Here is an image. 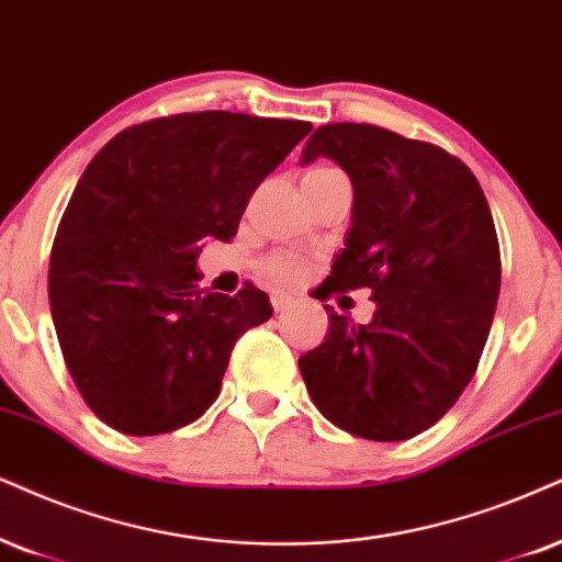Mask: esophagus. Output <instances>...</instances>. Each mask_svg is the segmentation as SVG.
I'll return each instance as SVG.
<instances>
[{
  "label": "esophagus",
  "mask_w": 562,
  "mask_h": 562,
  "mask_svg": "<svg viewBox=\"0 0 562 562\" xmlns=\"http://www.w3.org/2000/svg\"><path fill=\"white\" fill-rule=\"evenodd\" d=\"M269 301H272L274 311H285L288 305L293 303V295H288V293H280V290H274V293L269 295Z\"/></svg>",
  "instance_id": "esophagus-1"
}]
</instances>
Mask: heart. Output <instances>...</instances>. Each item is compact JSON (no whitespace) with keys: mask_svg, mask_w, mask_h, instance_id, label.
<instances>
[{"mask_svg":"<svg viewBox=\"0 0 562 562\" xmlns=\"http://www.w3.org/2000/svg\"><path fill=\"white\" fill-rule=\"evenodd\" d=\"M331 176H342V170L318 162V166H311L305 170L303 181H322V179H331ZM261 272L267 274V280L285 285V282H295L297 277L303 274V261L290 251H277V254H269V257L261 261Z\"/></svg>","mask_w":562,"mask_h":562,"instance_id":"b5f03b06","label":"heart"}]
</instances>
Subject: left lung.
I'll use <instances>...</instances> for the list:
<instances>
[{
	"label": "left lung",
	"instance_id": "obj_1",
	"mask_svg": "<svg viewBox=\"0 0 562 562\" xmlns=\"http://www.w3.org/2000/svg\"><path fill=\"white\" fill-rule=\"evenodd\" d=\"M350 176L352 228L322 293L371 288V324L326 305L329 334L297 360L318 412L352 436L407 440L477 371L501 293V246L474 173L443 147L373 124H326L303 162ZM318 297V293H316Z\"/></svg>",
	"mask_w": 562,
	"mask_h": 562
}]
</instances>
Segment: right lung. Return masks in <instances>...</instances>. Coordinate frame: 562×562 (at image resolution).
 <instances>
[{"label": "right lung", "mask_w": 562, "mask_h": 562, "mask_svg": "<svg viewBox=\"0 0 562 562\" xmlns=\"http://www.w3.org/2000/svg\"><path fill=\"white\" fill-rule=\"evenodd\" d=\"M311 122L191 111L119 132L56 228L48 301L77 392L126 436L194 423L233 347L272 316L267 293L199 288V240L238 233L248 199Z\"/></svg>", "instance_id": "1"}]
</instances>
